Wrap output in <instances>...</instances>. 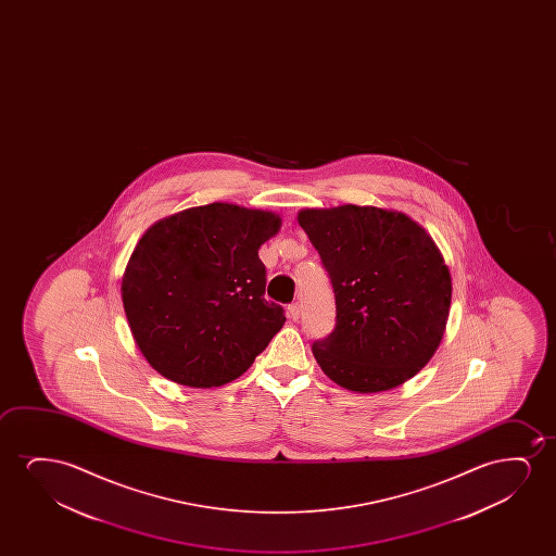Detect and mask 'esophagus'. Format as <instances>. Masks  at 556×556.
<instances>
[{"mask_svg": "<svg viewBox=\"0 0 556 556\" xmlns=\"http://www.w3.org/2000/svg\"><path fill=\"white\" fill-rule=\"evenodd\" d=\"M289 317L292 320L300 319V305H298V304L289 305Z\"/></svg>", "mask_w": 556, "mask_h": 556, "instance_id": "obj_1", "label": "esophagus"}]
</instances>
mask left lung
<instances>
[{"mask_svg":"<svg viewBox=\"0 0 556 556\" xmlns=\"http://www.w3.org/2000/svg\"><path fill=\"white\" fill-rule=\"evenodd\" d=\"M336 300V327L313 342L323 372L357 393L396 388L441 343L452 279L431 236L410 216L342 205L298 213Z\"/></svg>","mask_w":556,"mask_h":556,"instance_id":"obj_1","label":"left lung"}]
</instances>
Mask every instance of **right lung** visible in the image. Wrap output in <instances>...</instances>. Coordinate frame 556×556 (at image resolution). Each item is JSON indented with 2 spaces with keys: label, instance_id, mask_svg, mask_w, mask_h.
<instances>
[{
  "label": "right lung",
  "instance_id": "add662e5",
  "mask_svg": "<svg viewBox=\"0 0 556 556\" xmlns=\"http://www.w3.org/2000/svg\"><path fill=\"white\" fill-rule=\"evenodd\" d=\"M279 214L231 203L155 222L130 254L122 298L146 361L188 388H220L251 368L282 325L258 249Z\"/></svg>",
  "mask_w": 556,
  "mask_h": 556
}]
</instances>
